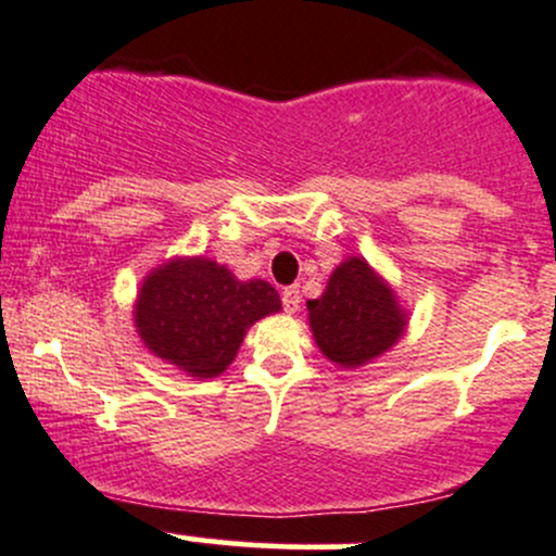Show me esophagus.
<instances>
[{"instance_id":"esophagus-1","label":"esophagus","mask_w":556,"mask_h":556,"mask_svg":"<svg viewBox=\"0 0 556 556\" xmlns=\"http://www.w3.org/2000/svg\"><path fill=\"white\" fill-rule=\"evenodd\" d=\"M280 302H283L286 313H296V309L302 307L300 289H296V286H286V289L280 291Z\"/></svg>"}]
</instances>
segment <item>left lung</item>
<instances>
[{"label":"left lung","mask_w":556,"mask_h":556,"mask_svg":"<svg viewBox=\"0 0 556 556\" xmlns=\"http://www.w3.org/2000/svg\"><path fill=\"white\" fill-rule=\"evenodd\" d=\"M309 326L328 361L355 368L397 342L405 328L395 296L368 262H342L320 300H309Z\"/></svg>","instance_id":"left-lung-1"}]
</instances>
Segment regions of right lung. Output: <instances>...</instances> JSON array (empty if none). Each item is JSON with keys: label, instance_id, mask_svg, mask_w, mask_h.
I'll return each instance as SVG.
<instances>
[{"label": "right lung", "instance_id": "right-lung-1", "mask_svg": "<svg viewBox=\"0 0 556 556\" xmlns=\"http://www.w3.org/2000/svg\"><path fill=\"white\" fill-rule=\"evenodd\" d=\"M267 280H238L225 265L172 260L142 283L135 326L148 350L190 376L208 379L230 366L247 328L278 313Z\"/></svg>", "mask_w": 556, "mask_h": 556}]
</instances>
